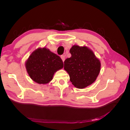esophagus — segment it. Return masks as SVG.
I'll return each mask as SVG.
<instances>
[{
    "mask_svg": "<svg viewBox=\"0 0 130 130\" xmlns=\"http://www.w3.org/2000/svg\"><path fill=\"white\" fill-rule=\"evenodd\" d=\"M61 58L62 59V60L63 61V62H64V60H65V56L64 55H61Z\"/></svg>",
    "mask_w": 130,
    "mask_h": 130,
    "instance_id": "obj_1",
    "label": "esophagus"
}]
</instances>
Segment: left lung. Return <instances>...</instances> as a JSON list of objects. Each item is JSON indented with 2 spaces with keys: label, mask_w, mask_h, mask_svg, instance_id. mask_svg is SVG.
Returning a JSON list of instances; mask_svg holds the SVG:
<instances>
[{
  "label": "left lung",
  "mask_w": 130,
  "mask_h": 130,
  "mask_svg": "<svg viewBox=\"0 0 130 130\" xmlns=\"http://www.w3.org/2000/svg\"><path fill=\"white\" fill-rule=\"evenodd\" d=\"M69 52L72 56L64 61V69L69 74L70 81L79 89L92 85L100 72L99 59L86 46L74 45Z\"/></svg>",
  "instance_id": "1"
}]
</instances>
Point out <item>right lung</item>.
<instances>
[{
	"mask_svg": "<svg viewBox=\"0 0 130 130\" xmlns=\"http://www.w3.org/2000/svg\"><path fill=\"white\" fill-rule=\"evenodd\" d=\"M25 65L31 79L43 85L48 84L53 80L55 73L63 67L60 57L46 47L34 50L26 60Z\"/></svg>",
	"mask_w": 130,
	"mask_h": 130,
	"instance_id": "add662e5",
	"label": "right lung"
}]
</instances>
